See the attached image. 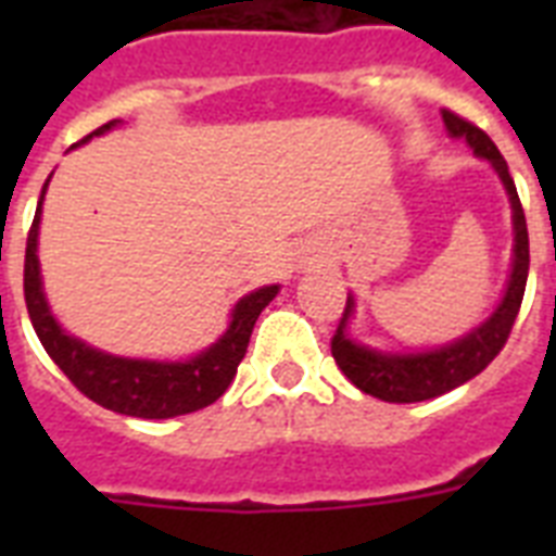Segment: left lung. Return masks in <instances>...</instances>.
Here are the masks:
<instances>
[{
    "label": "left lung",
    "mask_w": 556,
    "mask_h": 556,
    "mask_svg": "<svg viewBox=\"0 0 556 556\" xmlns=\"http://www.w3.org/2000/svg\"><path fill=\"white\" fill-rule=\"evenodd\" d=\"M444 124L453 138H465L473 147L476 155H482L493 164V169L500 173L502 185L510 195V210H514V270H510L508 291L500 308L493 312L488 323H482L479 329H473L467 338L456 340L444 349L435 352H421V355H380L366 346H357L346 338V320L352 314V300H346V312L340 317V326L331 338V357L338 361L340 371L355 383L361 392L389 404H415V401H430L439 397L450 389L462 387L470 378H476L484 366L491 364L493 357L500 355L502 346L508 343L514 320H517L519 305L526 296L528 282V225L526 210L517 195V185L508 173V164L502 159V152L496 150V143L482 132L479 126L470 124L467 117L456 115L444 109Z\"/></svg>",
    "instance_id": "1"
}]
</instances>
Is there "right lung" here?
Listing matches in <instances>:
<instances>
[{
	"mask_svg": "<svg viewBox=\"0 0 556 556\" xmlns=\"http://www.w3.org/2000/svg\"><path fill=\"white\" fill-rule=\"evenodd\" d=\"M115 124L117 121H109L91 135H103ZM91 135H86L83 141H89ZM46 187H42V195H46ZM42 195H39L37 216H34L28 242H25V282L22 286H25L30 326L37 331L48 357L63 369L65 378L94 404L106 406L112 413L135 415V418H176V415L204 409L225 395V389L236 378V369L248 352L253 323L262 314V308L277 296L279 288L265 286L239 300L233 308V323L222 334V340L187 364H150V361H126V357L94 352L80 340L68 338L56 326L51 312H48L46 296H42L37 260Z\"/></svg>",
	"mask_w": 556,
	"mask_h": 556,
	"instance_id": "add662e5",
	"label": "right lung"
}]
</instances>
